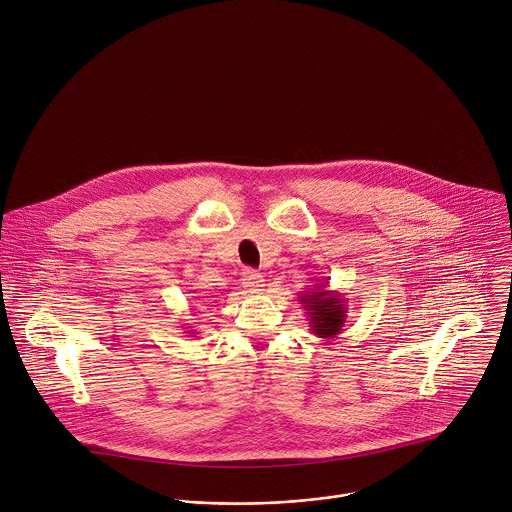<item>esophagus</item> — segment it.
<instances>
[{"label":"esophagus","mask_w":512,"mask_h":512,"mask_svg":"<svg viewBox=\"0 0 512 512\" xmlns=\"http://www.w3.org/2000/svg\"><path fill=\"white\" fill-rule=\"evenodd\" d=\"M243 286H245V290H249V292H261L263 290V286H265V279H263V275L261 273H257V271H253V269H245L243 271Z\"/></svg>","instance_id":"esophagus-1"}]
</instances>
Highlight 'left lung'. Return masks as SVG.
I'll return each mask as SVG.
<instances>
[{
    "mask_svg": "<svg viewBox=\"0 0 512 512\" xmlns=\"http://www.w3.org/2000/svg\"><path fill=\"white\" fill-rule=\"evenodd\" d=\"M298 300L308 314L310 330L316 338H338L347 318V298H343L338 290H330L328 279H320V283L302 290Z\"/></svg>",
    "mask_w": 512,
    "mask_h": 512,
    "instance_id": "left-lung-1",
    "label": "left lung"
}]
</instances>
